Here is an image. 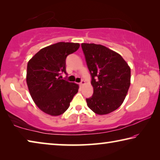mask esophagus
<instances>
[{
	"instance_id": "1",
	"label": "esophagus",
	"mask_w": 160,
	"mask_h": 160,
	"mask_svg": "<svg viewBox=\"0 0 160 160\" xmlns=\"http://www.w3.org/2000/svg\"><path fill=\"white\" fill-rule=\"evenodd\" d=\"M85 84V80H81V82H80V87H82V85H84Z\"/></svg>"
}]
</instances>
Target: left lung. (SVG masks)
Returning a JSON list of instances; mask_svg holds the SVG:
<instances>
[{"mask_svg": "<svg viewBox=\"0 0 160 160\" xmlns=\"http://www.w3.org/2000/svg\"><path fill=\"white\" fill-rule=\"evenodd\" d=\"M81 47L94 89L87 104L97 114H107L125 99L131 85V68L120 54L104 46L82 43Z\"/></svg>", "mask_w": 160, "mask_h": 160, "instance_id": "8db88e82", "label": "left lung"}]
</instances>
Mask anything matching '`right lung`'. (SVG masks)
<instances>
[{"mask_svg":"<svg viewBox=\"0 0 160 160\" xmlns=\"http://www.w3.org/2000/svg\"><path fill=\"white\" fill-rule=\"evenodd\" d=\"M80 47L78 43L58 42L42 48L28 63L27 84L32 99L42 112L59 116L68 109L79 86L61 79L67 56Z\"/></svg>","mask_w":160,"mask_h":160,"instance_id":"1","label":"right lung"}]
</instances>
